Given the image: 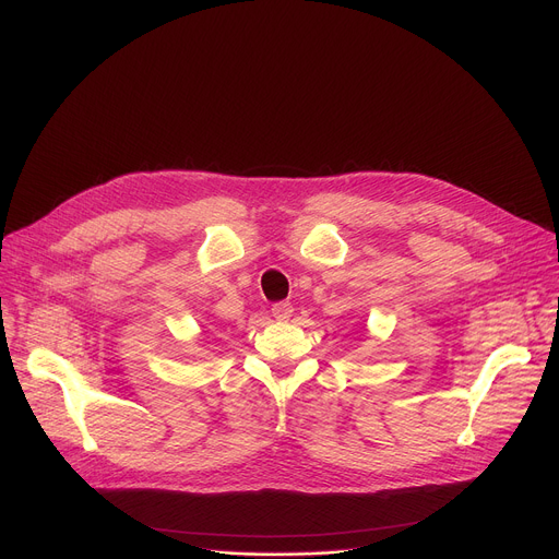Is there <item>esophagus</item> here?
Returning <instances> with one entry per match:
<instances>
[{"label": "esophagus", "instance_id": "esophagus-1", "mask_svg": "<svg viewBox=\"0 0 559 559\" xmlns=\"http://www.w3.org/2000/svg\"><path fill=\"white\" fill-rule=\"evenodd\" d=\"M271 313H273V318H275V320H280V322H286V320L293 316V306H290L288 301H280V304H273Z\"/></svg>", "mask_w": 559, "mask_h": 559}]
</instances>
